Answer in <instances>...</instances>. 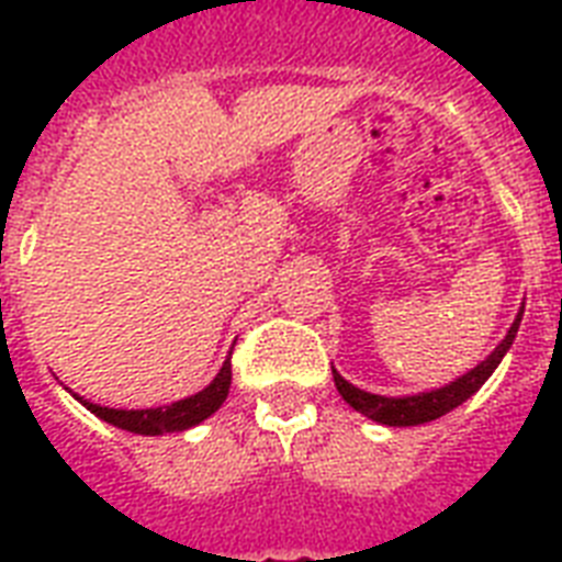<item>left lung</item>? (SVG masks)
<instances>
[{
	"label": "left lung",
	"instance_id": "8db88e82",
	"mask_svg": "<svg viewBox=\"0 0 562 562\" xmlns=\"http://www.w3.org/2000/svg\"><path fill=\"white\" fill-rule=\"evenodd\" d=\"M522 312L525 306L519 308L514 326L507 329L505 341L498 344L496 350L490 352L479 368H472L470 373H463L461 379H454V382H449L446 387L414 393V396H379V393L361 391V387L347 382L338 370H333L335 387H338V393H341L344 400L350 402L359 414L375 419V423H382V426H419V423H431V419L443 417V414H449L452 408H458L461 402L470 400L472 393L479 391L481 384L493 375V370L498 368V361L505 359V352L510 350V344H514L516 333H519Z\"/></svg>",
	"mask_w": 562,
	"mask_h": 562
}]
</instances>
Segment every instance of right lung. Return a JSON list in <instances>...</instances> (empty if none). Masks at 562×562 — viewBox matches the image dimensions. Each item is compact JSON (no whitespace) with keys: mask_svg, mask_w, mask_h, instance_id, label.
Wrapping results in <instances>:
<instances>
[{"mask_svg":"<svg viewBox=\"0 0 562 562\" xmlns=\"http://www.w3.org/2000/svg\"><path fill=\"white\" fill-rule=\"evenodd\" d=\"M229 379H233V368H229V359L221 364L218 375L212 379L203 391H198L194 396L187 400L171 402V405H162V408H143V411H125V408H104V405H95V402H87L83 396L75 393V400L83 402L87 411H92L95 417H101L104 423L116 428H125V431H134V435H169V431H183V428H192L198 423H203L206 417H212L215 411L221 408V402L227 400L229 393Z\"/></svg>","mask_w":562,"mask_h":562,"instance_id":"obj_1","label":"right lung"}]
</instances>
